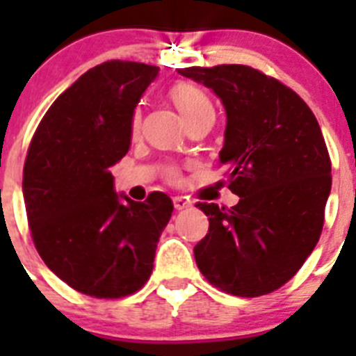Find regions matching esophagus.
<instances>
[{"label":"esophagus","instance_id":"34e87169","mask_svg":"<svg viewBox=\"0 0 356 356\" xmlns=\"http://www.w3.org/2000/svg\"><path fill=\"white\" fill-rule=\"evenodd\" d=\"M172 203H175L176 210H184V209H188V207H191V201L185 200V197H181V196H176L175 200H172Z\"/></svg>","mask_w":356,"mask_h":356}]
</instances>
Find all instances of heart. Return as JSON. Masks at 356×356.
<instances>
[{"label": "heart", "instance_id": "b5f03b06", "mask_svg": "<svg viewBox=\"0 0 356 356\" xmlns=\"http://www.w3.org/2000/svg\"><path fill=\"white\" fill-rule=\"evenodd\" d=\"M171 99L175 102L176 108L180 110L181 118H184L185 121L193 119L194 115L201 114V112H205V110H212V103H210V99L207 97V94L188 83L175 85L171 90ZM139 112H135L134 119H131V128H134V130L139 128Z\"/></svg>", "mask_w": 356, "mask_h": 356}]
</instances>
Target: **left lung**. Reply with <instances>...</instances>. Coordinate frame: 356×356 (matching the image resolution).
<instances>
[{
  "mask_svg": "<svg viewBox=\"0 0 356 356\" xmlns=\"http://www.w3.org/2000/svg\"><path fill=\"white\" fill-rule=\"evenodd\" d=\"M226 110L219 162L228 165L232 209L197 203L209 234L194 246L200 271L242 298L269 294L298 273L319 241L332 162L312 110L282 81L248 65L178 69Z\"/></svg>",
  "mask_w": 356,
  "mask_h": 356,
  "instance_id": "left-lung-1",
  "label": "left lung"
}]
</instances>
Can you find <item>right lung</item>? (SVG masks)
I'll use <instances>...</instances> for the list:
<instances>
[{"mask_svg": "<svg viewBox=\"0 0 356 356\" xmlns=\"http://www.w3.org/2000/svg\"><path fill=\"white\" fill-rule=\"evenodd\" d=\"M159 67L110 60L89 69L40 121L23 171L31 238L62 282L94 298L139 291L153 271L172 201H134L114 188L110 168L127 155L131 119Z\"/></svg>", "mask_w": 356, "mask_h": 356, "instance_id": "add662e5", "label": "right lung"}]
</instances>
